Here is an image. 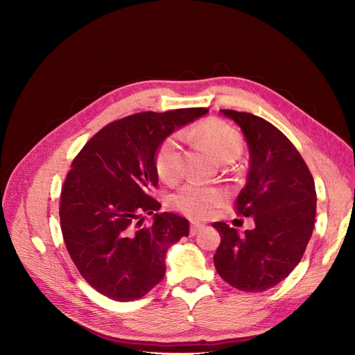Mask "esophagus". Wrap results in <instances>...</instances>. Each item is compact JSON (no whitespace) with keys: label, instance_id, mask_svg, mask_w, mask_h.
I'll return each mask as SVG.
<instances>
[{"label":"esophagus","instance_id":"1","mask_svg":"<svg viewBox=\"0 0 355 355\" xmlns=\"http://www.w3.org/2000/svg\"><path fill=\"white\" fill-rule=\"evenodd\" d=\"M202 230H205V225H202V224H196V223H193L192 225H191V230H189V234L193 236V235H196L198 232H200Z\"/></svg>","mask_w":355,"mask_h":355}]
</instances>
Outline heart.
<instances>
[{
    "label": "heart",
    "mask_w": 355,
    "mask_h": 355,
    "mask_svg": "<svg viewBox=\"0 0 355 355\" xmlns=\"http://www.w3.org/2000/svg\"><path fill=\"white\" fill-rule=\"evenodd\" d=\"M189 139H193L210 148L223 162H234L243 149L242 134L220 119H210L198 127L187 131ZM156 168L166 181H175L182 175L184 157L182 144L178 134H171L163 139L156 152ZM224 202L221 189L207 187L200 182H188L173 196L174 206L195 220L210 218L216 209Z\"/></svg>",
    "instance_id": "1"
}]
</instances>
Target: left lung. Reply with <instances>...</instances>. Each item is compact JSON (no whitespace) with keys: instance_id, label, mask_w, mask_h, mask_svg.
Wrapping results in <instances>:
<instances>
[{"instance_id":"8db88e82","label":"left lung","mask_w":355,"mask_h":355,"mask_svg":"<svg viewBox=\"0 0 355 355\" xmlns=\"http://www.w3.org/2000/svg\"><path fill=\"white\" fill-rule=\"evenodd\" d=\"M242 128L250 152L248 181L235 210L253 217L256 228L239 236L225 223L214 254L220 277L242 292H264L300 263L313 235L317 193L314 178L295 145L270 121L246 112L221 109Z\"/></svg>"}]
</instances>
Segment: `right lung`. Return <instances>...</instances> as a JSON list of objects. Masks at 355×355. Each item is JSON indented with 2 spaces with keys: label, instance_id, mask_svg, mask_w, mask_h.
<instances>
[{
  "label": "right lung",
  "instance_id": "right-lung-1",
  "mask_svg": "<svg viewBox=\"0 0 355 355\" xmlns=\"http://www.w3.org/2000/svg\"><path fill=\"white\" fill-rule=\"evenodd\" d=\"M206 107L142 112L101 128L71 162L60 192L59 218L66 249L81 277L116 300L144 297L166 274L171 245L189 235L187 218L157 213L156 152L175 128ZM155 212L150 226L144 214Z\"/></svg>",
  "mask_w": 355,
  "mask_h": 355
}]
</instances>
